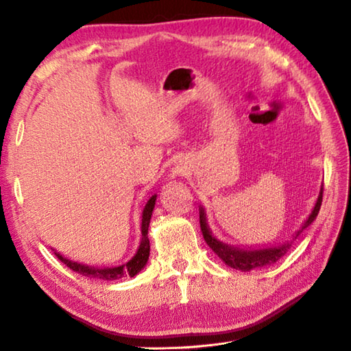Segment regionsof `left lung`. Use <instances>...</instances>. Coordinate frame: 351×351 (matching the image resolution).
<instances>
[{"mask_svg": "<svg viewBox=\"0 0 351 351\" xmlns=\"http://www.w3.org/2000/svg\"><path fill=\"white\" fill-rule=\"evenodd\" d=\"M322 200H323V189L320 190V194H319V197H317V202L311 210V214L308 215L302 227L295 232V234L291 236V239L284 241L282 243H276V245L258 247V248H251V247L242 248V247L229 245V243L218 241L209 229L206 213H205V209H203V206L199 208L200 229L203 233V238H205L209 248H213L215 254L221 258L227 266H230L233 269H239V271H242V272H248V271H252V269L265 267V266L274 265L278 262V260L290 250L293 241H295L298 236L302 233V230H305L306 227L314 221L317 214H319V210H320Z\"/></svg>", "mask_w": 351, "mask_h": 351, "instance_id": "left-lung-1", "label": "left lung"}]
</instances>
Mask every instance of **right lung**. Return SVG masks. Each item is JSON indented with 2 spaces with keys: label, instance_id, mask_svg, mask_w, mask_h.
Masks as SVG:
<instances>
[{
  "label": "right lung",
  "instance_id": "add662e5",
  "mask_svg": "<svg viewBox=\"0 0 351 351\" xmlns=\"http://www.w3.org/2000/svg\"><path fill=\"white\" fill-rule=\"evenodd\" d=\"M156 200H157V194H152L149 200L146 202V205L143 208L142 213V239L141 243H138V248L136 251V254L128 260V262L118 265V266H101V267H95V266H89L84 265L79 262H73V260L61 256L60 252H56L55 250V256L58 257L61 262L69 266L71 271H75L80 275L88 276V278L93 280H104V281H113V280H119L124 278V276H134L148 263L149 258V239H148V227L151 221V215L154 206H156Z\"/></svg>",
  "mask_w": 351,
  "mask_h": 351
}]
</instances>
